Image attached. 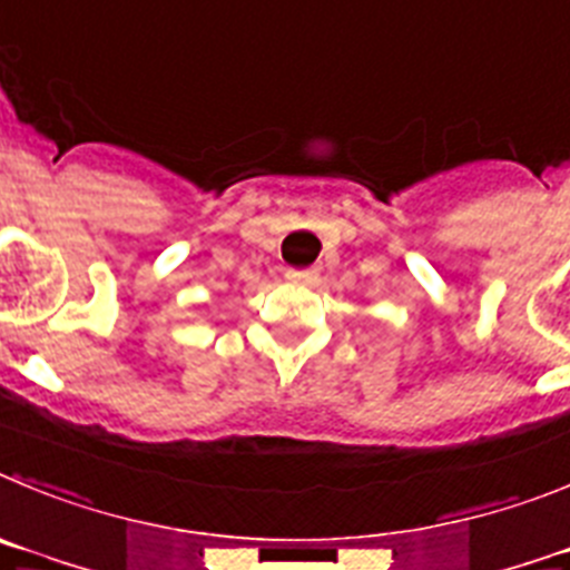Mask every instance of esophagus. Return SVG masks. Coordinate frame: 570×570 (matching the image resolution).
<instances>
[{"label": "esophagus", "mask_w": 570, "mask_h": 570, "mask_svg": "<svg viewBox=\"0 0 570 570\" xmlns=\"http://www.w3.org/2000/svg\"><path fill=\"white\" fill-rule=\"evenodd\" d=\"M312 278H315V269H286L289 284H309Z\"/></svg>", "instance_id": "obj_1"}]
</instances>
